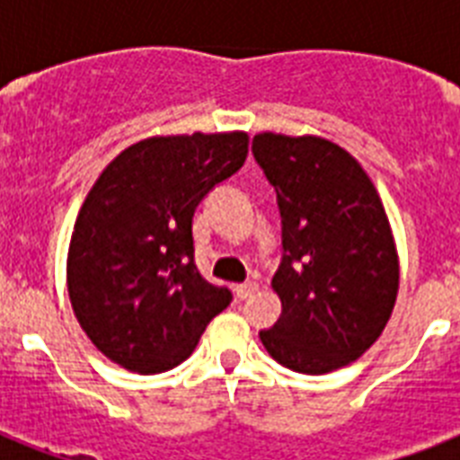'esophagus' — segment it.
<instances>
[{"mask_svg": "<svg viewBox=\"0 0 460 460\" xmlns=\"http://www.w3.org/2000/svg\"><path fill=\"white\" fill-rule=\"evenodd\" d=\"M234 291H236V296L241 301H245V298H251V296L258 291V284H255V281H245V284H238Z\"/></svg>", "mask_w": 460, "mask_h": 460, "instance_id": "1", "label": "esophagus"}]
</instances>
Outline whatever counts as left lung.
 I'll use <instances>...</instances> for the list:
<instances>
[{
	"instance_id": "obj_1",
	"label": "left lung",
	"mask_w": 460,
	"mask_h": 460,
	"mask_svg": "<svg viewBox=\"0 0 460 460\" xmlns=\"http://www.w3.org/2000/svg\"><path fill=\"white\" fill-rule=\"evenodd\" d=\"M252 155L277 190L284 245L272 279L281 314L260 339L288 370H339L377 341L396 303L399 255L385 205L332 140L258 133Z\"/></svg>"
}]
</instances>
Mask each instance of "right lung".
Wrapping results in <instances>:
<instances>
[{
  "label": "right lung",
  "instance_id": "right-lung-1",
  "mask_svg": "<svg viewBox=\"0 0 460 460\" xmlns=\"http://www.w3.org/2000/svg\"><path fill=\"white\" fill-rule=\"evenodd\" d=\"M248 133L155 136L126 147L90 188L68 245L74 313L104 356L140 375L183 363L231 303L193 260V215L243 166Z\"/></svg>",
  "mask_w": 460,
  "mask_h": 460
}]
</instances>
